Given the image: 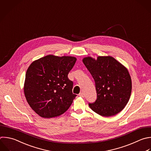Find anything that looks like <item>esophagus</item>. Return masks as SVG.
<instances>
[{
	"instance_id": "esophagus-1",
	"label": "esophagus",
	"mask_w": 151,
	"mask_h": 151,
	"mask_svg": "<svg viewBox=\"0 0 151 151\" xmlns=\"http://www.w3.org/2000/svg\"><path fill=\"white\" fill-rule=\"evenodd\" d=\"M79 96H80V97H84V93H83V92H81V93H80V94H79Z\"/></svg>"
}]
</instances>
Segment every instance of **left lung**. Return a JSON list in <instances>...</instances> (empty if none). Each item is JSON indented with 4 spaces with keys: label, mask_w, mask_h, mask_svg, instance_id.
Masks as SVG:
<instances>
[{
    "label": "left lung",
    "mask_w": 151,
    "mask_h": 151,
    "mask_svg": "<svg viewBox=\"0 0 151 151\" xmlns=\"http://www.w3.org/2000/svg\"><path fill=\"white\" fill-rule=\"evenodd\" d=\"M83 62L95 81L97 93L96 101L89 103V107L104 117L119 113L131 94L132 81L127 69L110 56H99L97 60L87 57Z\"/></svg>",
    "instance_id": "1"
}]
</instances>
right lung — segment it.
Wrapping results in <instances>:
<instances>
[{"label": "right lung", "instance_id": "right-lung-1", "mask_svg": "<svg viewBox=\"0 0 151 151\" xmlns=\"http://www.w3.org/2000/svg\"><path fill=\"white\" fill-rule=\"evenodd\" d=\"M77 58L48 55L34 61L25 76L24 94L30 107L39 116L51 118L65 112L77 96L68 74Z\"/></svg>", "mask_w": 151, "mask_h": 151}]
</instances>
